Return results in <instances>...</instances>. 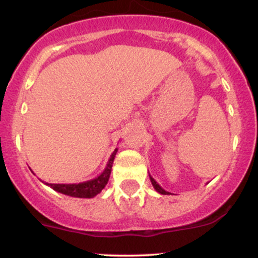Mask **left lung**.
<instances>
[{"label":"left lung","instance_id":"8db88e82","mask_svg":"<svg viewBox=\"0 0 258 258\" xmlns=\"http://www.w3.org/2000/svg\"><path fill=\"white\" fill-rule=\"evenodd\" d=\"M149 178H150V182H152V184H153V186H154V189H155V190L158 191V193L162 194V195H168V194H170V193H168V191L165 190L164 188H161V185H160L159 183L156 182V180L154 179L152 176H150V174H149Z\"/></svg>","mask_w":258,"mask_h":258}]
</instances>
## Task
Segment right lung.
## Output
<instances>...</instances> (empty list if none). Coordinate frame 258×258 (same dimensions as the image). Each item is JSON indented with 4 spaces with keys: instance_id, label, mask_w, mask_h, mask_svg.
Instances as JSON below:
<instances>
[{
    "instance_id": "1",
    "label": "right lung",
    "mask_w": 258,
    "mask_h": 258,
    "mask_svg": "<svg viewBox=\"0 0 258 258\" xmlns=\"http://www.w3.org/2000/svg\"><path fill=\"white\" fill-rule=\"evenodd\" d=\"M117 153V148L112 152L110 158L108 160V164L104 168L102 173L99 174L96 178L86 180V182L81 183H73V184H55V183H44L46 185L51 186L53 190L58 191V193L69 195L73 198H86V199H90V198H94L97 194H99L100 191L104 189V186L108 183L109 177L111 173V167L112 162H114L115 155Z\"/></svg>"
}]
</instances>
